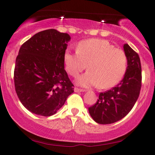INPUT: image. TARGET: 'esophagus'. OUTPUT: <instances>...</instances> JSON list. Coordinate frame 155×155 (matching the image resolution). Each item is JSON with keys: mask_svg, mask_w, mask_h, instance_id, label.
Returning a JSON list of instances; mask_svg holds the SVG:
<instances>
[{"mask_svg": "<svg viewBox=\"0 0 155 155\" xmlns=\"http://www.w3.org/2000/svg\"><path fill=\"white\" fill-rule=\"evenodd\" d=\"M74 91H75V92H83V91H85V90H83V89L79 88V87H76L74 88Z\"/></svg>", "mask_w": 155, "mask_h": 155, "instance_id": "1", "label": "esophagus"}]
</instances>
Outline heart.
<instances>
[{
  "label": "heart",
  "mask_w": 155,
  "mask_h": 155,
  "mask_svg": "<svg viewBox=\"0 0 155 155\" xmlns=\"http://www.w3.org/2000/svg\"><path fill=\"white\" fill-rule=\"evenodd\" d=\"M76 51L66 50L64 61L69 74L75 78L87 64L89 70L78 79V83L82 86L97 85L101 88H109L117 85L125 73L128 63L126 53L115 48L107 40H83L77 45Z\"/></svg>",
  "instance_id": "obj_1"
}]
</instances>
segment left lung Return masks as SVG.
I'll return each mask as SVG.
<instances>
[{"label": "left lung", "mask_w": 155, "mask_h": 155, "mask_svg": "<svg viewBox=\"0 0 155 155\" xmlns=\"http://www.w3.org/2000/svg\"><path fill=\"white\" fill-rule=\"evenodd\" d=\"M128 63L124 78L116 86L101 92L96 104L88 108L91 118L101 124H109L125 117L134 107L142 86V68L139 54L124 45Z\"/></svg>", "instance_id": "obj_1"}]
</instances>
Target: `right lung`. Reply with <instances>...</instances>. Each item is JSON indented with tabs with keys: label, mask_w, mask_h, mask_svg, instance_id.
I'll return each mask as SVG.
<instances>
[{
	"label": "right lung",
	"mask_w": 155,
	"mask_h": 155,
	"mask_svg": "<svg viewBox=\"0 0 155 155\" xmlns=\"http://www.w3.org/2000/svg\"><path fill=\"white\" fill-rule=\"evenodd\" d=\"M69 34L48 29L34 34L20 48L14 69L15 92L32 113L51 116L74 92L64 70Z\"/></svg>",
	"instance_id": "right-lung-1"
}]
</instances>
